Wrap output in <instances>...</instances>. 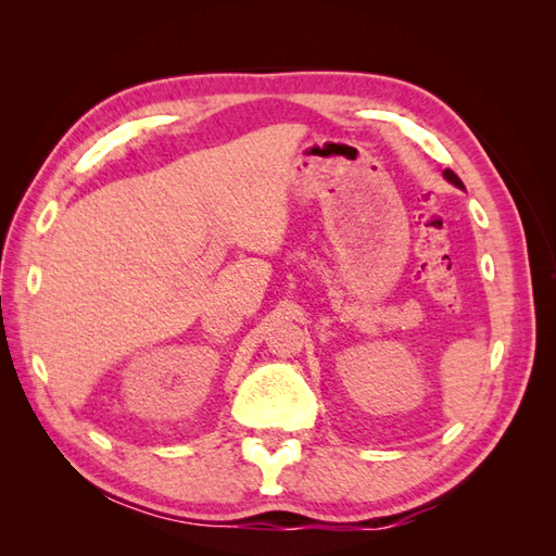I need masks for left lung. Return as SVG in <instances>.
Masks as SVG:
<instances>
[{
  "label": "left lung",
  "mask_w": 556,
  "mask_h": 556,
  "mask_svg": "<svg viewBox=\"0 0 556 556\" xmlns=\"http://www.w3.org/2000/svg\"><path fill=\"white\" fill-rule=\"evenodd\" d=\"M442 176H444V179H446L448 184H454L456 188H464V181L458 179V176H456V172H454V169H444V172H442ZM464 191H466V188H464Z\"/></svg>",
  "instance_id": "obj_1"
}]
</instances>
